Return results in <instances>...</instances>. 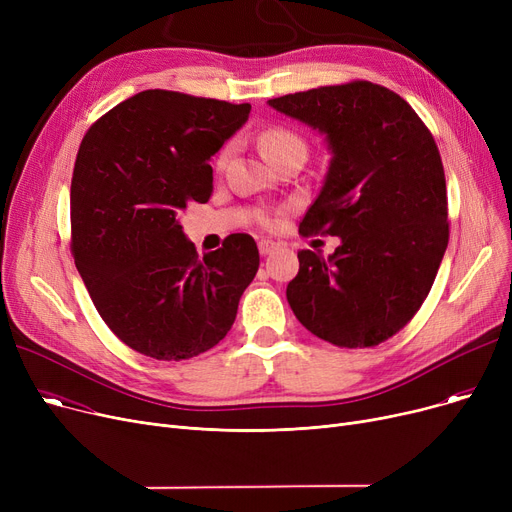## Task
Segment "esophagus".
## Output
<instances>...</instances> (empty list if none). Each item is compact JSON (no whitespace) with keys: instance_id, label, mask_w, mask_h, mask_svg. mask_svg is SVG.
<instances>
[{"instance_id":"1","label":"esophagus","mask_w":512,"mask_h":512,"mask_svg":"<svg viewBox=\"0 0 512 512\" xmlns=\"http://www.w3.org/2000/svg\"><path fill=\"white\" fill-rule=\"evenodd\" d=\"M276 247H278V245H276L274 240H261V242H259V253L265 257V255H270Z\"/></svg>"}]
</instances>
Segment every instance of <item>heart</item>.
Instances as JSON below:
<instances>
[{
    "mask_svg": "<svg viewBox=\"0 0 512 512\" xmlns=\"http://www.w3.org/2000/svg\"><path fill=\"white\" fill-rule=\"evenodd\" d=\"M286 149H305V143L297 137V134L286 130V128H272L267 130L263 137H261V151L263 155H272V153H280V151H286ZM228 149L222 151L220 159H218V166L222 168L226 164L228 159Z\"/></svg>",
    "mask_w": 512,
    "mask_h": 512,
    "instance_id": "heart-1",
    "label": "heart"
}]
</instances>
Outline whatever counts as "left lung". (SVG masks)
<instances>
[{"label":"left lung","mask_w":512,"mask_h":512,"mask_svg":"<svg viewBox=\"0 0 512 512\" xmlns=\"http://www.w3.org/2000/svg\"><path fill=\"white\" fill-rule=\"evenodd\" d=\"M267 105L324 137L330 164L301 222L340 245L299 251L286 288L301 324L336 346H375L405 328L432 288L448 247L442 159L413 107L386 87H319Z\"/></svg>","instance_id":"1"}]
</instances>
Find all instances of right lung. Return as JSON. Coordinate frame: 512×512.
Returning a JSON list of instances; mask_svg holds the SVG:
<instances>
[{
  "mask_svg": "<svg viewBox=\"0 0 512 512\" xmlns=\"http://www.w3.org/2000/svg\"><path fill=\"white\" fill-rule=\"evenodd\" d=\"M249 112V103L141 91L80 143L70 188L76 270L105 324L141 355L180 361L209 351L257 274L249 234H230L199 259L180 224L186 205L209 201V161Z\"/></svg>",
  "mask_w": 512,
  "mask_h": 512,
  "instance_id": "1",
  "label": "right lung"
}]
</instances>
